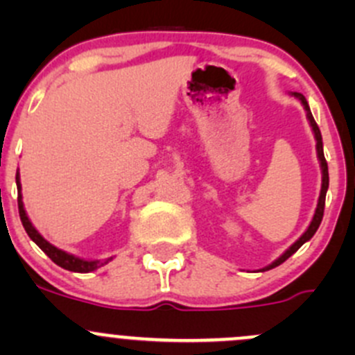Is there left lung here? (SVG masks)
<instances>
[{
  "label": "left lung",
  "instance_id": "obj_1",
  "mask_svg": "<svg viewBox=\"0 0 355 355\" xmlns=\"http://www.w3.org/2000/svg\"><path fill=\"white\" fill-rule=\"evenodd\" d=\"M292 96H295L297 99H299L300 103H302L304 110H306V116L307 120H309V125L311 128H313V134H314V139H316V153H318V159H320V166H321V192H320V199H318V206H316V211H314V216L313 220H311L309 227H307V230L304 232L302 235H300L299 239H297L295 242H293L292 245L288 247L287 250H285L284 254H282L278 259H275L273 263L268 264V266H264L263 270L259 271H268L271 270V268H277L280 266L282 263H285V261L288 259L290 256H292L293 252H297V250L300 249L304 244H306L307 241H311L313 239V235L316 234V230L320 228L321 225V220H323V213H324V199H327V191H328V184H330V178H328V163L327 159H324V153H323V139H321V132H320V127L316 125V121H314L313 118V113H311V108L309 105H307L306 98H304L302 94H299V92H292Z\"/></svg>",
  "mask_w": 355,
  "mask_h": 355
}]
</instances>
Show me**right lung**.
<instances>
[{
	"mask_svg": "<svg viewBox=\"0 0 355 355\" xmlns=\"http://www.w3.org/2000/svg\"><path fill=\"white\" fill-rule=\"evenodd\" d=\"M15 180H17V191H19V214H20V220H22L25 232H27V235L31 237V241L35 242V244L39 245V249H41L42 252H44L46 256L53 261V263H56L58 266H62L63 270L73 271V273H89V271H94V270H98V268L105 266V264H108L110 261L113 259V257H108V259H105V261L82 259V257L73 256V254L65 252V250H62V249H58V247L49 244V242L46 241V239L42 237L37 230H35V227L32 225V221L28 220L27 213H25L24 200H22V184H20L19 171H17Z\"/></svg>",
	"mask_w": 355,
	"mask_h": 355,
	"instance_id": "1",
	"label": "right lung"
}]
</instances>
